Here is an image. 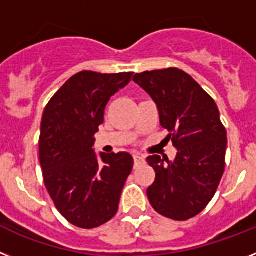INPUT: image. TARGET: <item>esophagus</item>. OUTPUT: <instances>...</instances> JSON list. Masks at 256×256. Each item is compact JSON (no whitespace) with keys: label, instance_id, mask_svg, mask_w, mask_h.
Returning a JSON list of instances; mask_svg holds the SVG:
<instances>
[{"label":"esophagus","instance_id":"esophagus-1","mask_svg":"<svg viewBox=\"0 0 256 256\" xmlns=\"http://www.w3.org/2000/svg\"><path fill=\"white\" fill-rule=\"evenodd\" d=\"M132 158H134L135 165L142 164V162L144 161V158H143V156H140V154H134V156H132Z\"/></svg>","mask_w":256,"mask_h":256}]
</instances>
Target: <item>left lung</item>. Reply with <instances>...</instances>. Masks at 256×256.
I'll return each mask as SVG.
<instances>
[{
  "label": "left lung",
  "mask_w": 256,
  "mask_h": 256,
  "mask_svg": "<svg viewBox=\"0 0 256 256\" xmlns=\"http://www.w3.org/2000/svg\"><path fill=\"white\" fill-rule=\"evenodd\" d=\"M132 80L154 100L166 140L177 148L173 162L147 158L156 173L147 188L150 203L165 218L186 221L207 207L224 174L228 140L218 105L177 68L139 72Z\"/></svg>",
  "instance_id": "1"
}]
</instances>
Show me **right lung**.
I'll return each mask as SVG.
<instances>
[{"mask_svg":"<svg viewBox=\"0 0 256 256\" xmlns=\"http://www.w3.org/2000/svg\"><path fill=\"white\" fill-rule=\"evenodd\" d=\"M132 72L72 75L45 106L38 160L45 188L60 214L75 226L94 229L114 218L122 188L132 170L128 152L94 151L105 106Z\"/></svg>","mask_w":256,"mask_h":256,"instance_id":"1","label":"right lung"}]
</instances>
